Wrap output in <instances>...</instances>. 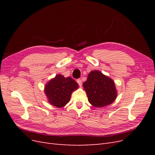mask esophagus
Here are the masks:
<instances>
[{"instance_id": "34e87169", "label": "esophagus", "mask_w": 155, "mask_h": 155, "mask_svg": "<svg viewBox=\"0 0 155 155\" xmlns=\"http://www.w3.org/2000/svg\"><path fill=\"white\" fill-rule=\"evenodd\" d=\"M77 82H78V83L79 84V86H81V85H82V81H81V79H77Z\"/></svg>"}]
</instances>
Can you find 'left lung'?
<instances>
[{
	"label": "left lung",
	"instance_id": "obj_1",
	"mask_svg": "<svg viewBox=\"0 0 155 155\" xmlns=\"http://www.w3.org/2000/svg\"><path fill=\"white\" fill-rule=\"evenodd\" d=\"M83 85L89 103L95 107L110 105L117 97L113 80L98 70H93L89 73Z\"/></svg>",
	"mask_w": 155,
	"mask_h": 155
}]
</instances>
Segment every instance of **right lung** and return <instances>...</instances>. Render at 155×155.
Returning a JSON list of instances; mask_svg holds the SVG:
<instances>
[{
    "label": "right lung",
    "mask_w": 155,
    "mask_h": 155,
    "mask_svg": "<svg viewBox=\"0 0 155 155\" xmlns=\"http://www.w3.org/2000/svg\"><path fill=\"white\" fill-rule=\"evenodd\" d=\"M78 87V84L72 78L58 74L46 83L45 93L51 105L61 108L70 101L72 92Z\"/></svg>",
    "instance_id": "add662e5"
}]
</instances>
